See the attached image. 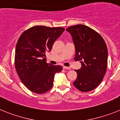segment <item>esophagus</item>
<instances>
[{
  "instance_id": "esophagus-1",
  "label": "esophagus",
  "mask_w": 120,
  "mask_h": 120,
  "mask_svg": "<svg viewBox=\"0 0 120 120\" xmlns=\"http://www.w3.org/2000/svg\"><path fill=\"white\" fill-rule=\"evenodd\" d=\"M63 68H64V69H66V70H70V68L68 67L64 66L63 67Z\"/></svg>"
}]
</instances>
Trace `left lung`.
I'll return each instance as SVG.
<instances>
[{"mask_svg": "<svg viewBox=\"0 0 120 120\" xmlns=\"http://www.w3.org/2000/svg\"><path fill=\"white\" fill-rule=\"evenodd\" d=\"M71 34L75 45V60L80 61L82 67L75 71V87L82 92L94 90L100 83L108 65V49L105 41L97 32L83 24L66 29Z\"/></svg>", "mask_w": 120, "mask_h": 120, "instance_id": "left-lung-1", "label": "left lung"}]
</instances>
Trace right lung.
<instances>
[{
  "label": "right lung",
  "mask_w": 120,
  "mask_h": 120,
  "mask_svg": "<svg viewBox=\"0 0 120 120\" xmlns=\"http://www.w3.org/2000/svg\"><path fill=\"white\" fill-rule=\"evenodd\" d=\"M65 29L35 26L22 33L17 43L15 67L22 83L28 90L37 94H44L52 88L55 75L62 66L46 62L45 53Z\"/></svg>",
  "instance_id": "add662e5"
}]
</instances>
